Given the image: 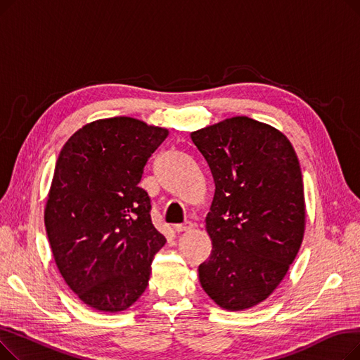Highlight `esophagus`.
Instances as JSON below:
<instances>
[{
  "label": "esophagus",
  "instance_id": "obj_1",
  "mask_svg": "<svg viewBox=\"0 0 360 360\" xmlns=\"http://www.w3.org/2000/svg\"><path fill=\"white\" fill-rule=\"evenodd\" d=\"M174 229H175V232H178V233H179V232H188V231L193 229V223L185 221V223H181V224H175Z\"/></svg>",
  "mask_w": 360,
  "mask_h": 360
}]
</instances>
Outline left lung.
I'll return each mask as SVG.
<instances>
[{
  "instance_id": "left-lung-1",
  "label": "left lung",
  "mask_w": 360,
  "mask_h": 360,
  "mask_svg": "<svg viewBox=\"0 0 360 360\" xmlns=\"http://www.w3.org/2000/svg\"><path fill=\"white\" fill-rule=\"evenodd\" d=\"M191 140L214 181L205 217L213 248L200 283L220 308L250 309L277 289L304 240L299 159L281 131L248 117L193 131Z\"/></svg>"
}]
</instances>
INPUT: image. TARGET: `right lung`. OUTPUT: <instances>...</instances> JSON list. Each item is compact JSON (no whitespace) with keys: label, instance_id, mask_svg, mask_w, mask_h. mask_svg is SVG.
Returning a JSON list of instances; mask_svg holds the SVG:
<instances>
[{"label":"right lung","instance_id":"obj_1","mask_svg":"<svg viewBox=\"0 0 360 360\" xmlns=\"http://www.w3.org/2000/svg\"><path fill=\"white\" fill-rule=\"evenodd\" d=\"M167 136L137 118L96 120L74 132L56 160L45 204L52 255L67 286L99 312L136 304L166 242L139 184Z\"/></svg>","mask_w":360,"mask_h":360}]
</instances>
